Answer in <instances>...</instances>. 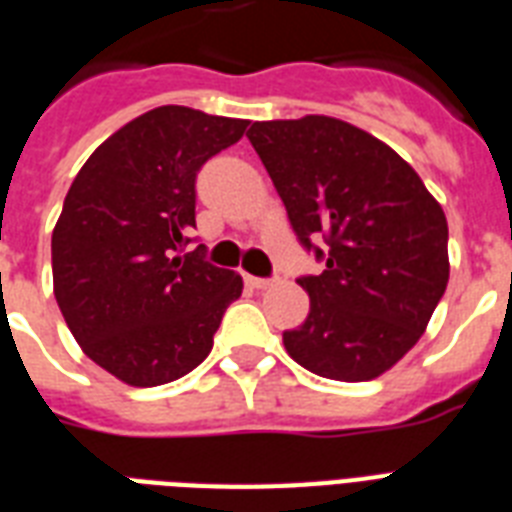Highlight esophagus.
<instances>
[{"label":"esophagus","mask_w":512,"mask_h":512,"mask_svg":"<svg viewBox=\"0 0 512 512\" xmlns=\"http://www.w3.org/2000/svg\"><path fill=\"white\" fill-rule=\"evenodd\" d=\"M247 284L255 289H268V287H273V279H257V276H247Z\"/></svg>","instance_id":"1"}]
</instances>
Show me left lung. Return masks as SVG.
<instances>
[{
	"mask_svg": "<svg viewBox=\"0 0 512 512\" xmlns=\"http://www.w3.org/2000/svg\"><path fill=\"white\" fill-rule=\"evenodd\" d=\"M265 164L300 244L324 260L297 284L308 319L284 348L340 382L380 377L417 345L449 281L446 215L390 146L332 116L255 122ZM324 238L328 247L313 248Z\"/></svg>",
	"mask_w": 512,
	"mask_h": 512,
	"instance_id": "1",
	"label": "left lung"
}]
</instances>
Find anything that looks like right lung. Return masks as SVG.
Instances as JSON below:
<instances>
[{
	"mask_svg": "<svg viewBox=\"0 0 512 512\" xmlns=\"http://www.w3.org/2000/svg\"><path fill=\"white\" fill-rule=\"evenodd\" d=\"M247 119L159 106L100 143L68 188L52 231V287L71 335L116 380L154 388L212 350L239 273L185 252L196 172Z\"/></svg>",
	"mask_w": 512,
	"mask_h": 512,
	"instance_id": "1",
	"label": "right lung"
}]
</instances>
